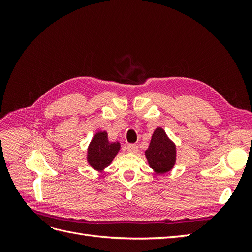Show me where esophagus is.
<instances>
[{"label":"esophagus","mask_w":252,"mask_h":252,"mask_svg":"<svg viewBox=\"0 0 252 252\" xmlns=\"http://www.w3.org/2000/svg\"><path fill=\"white\" fill-rule=\"evenodd\" d=\"M127 151L131 152V154H135L138 151V146L135 144H128L127 145Z\"/></svg>","instance_id":"34e87169"}]
</instances>
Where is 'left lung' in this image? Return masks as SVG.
<instances>
[{"instance_id": "8db88e82", "label": "left lung", "mask_w": 252, "mask_h": 252, "mask_svg": "<svg viewBox=\"0 0 252 252\" xmlns=\"http://www.w3.org/2000/svg\"><path fill=\"white\" fill-rule=\"evenodd\" d=\"M175 145L169 140L162 128H157L145 156L149 166L158 174H163L172 169L175 163Z\"/></svg>"}]
</instances>
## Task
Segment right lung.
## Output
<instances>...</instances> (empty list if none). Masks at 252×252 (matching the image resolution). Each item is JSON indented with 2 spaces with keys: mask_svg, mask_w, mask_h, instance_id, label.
<instances>
[{
  "mask_svg": "<svg viewBox=\"0 0 252 252\" xmlns=\"http://www.w3.org/2000/svg\"><path fill=\"white\" fill-rule=\"evenodd\" d=\"M121 145L119 142L110 143L106 131H98L91 140L88 152L87 161L94 169L101 171L109 166L114 157L120 150Z\"/></svg>",
  "mask_w": 252,
  "mask_h": 252,
  "instance_id": "1",
  "label": "right lung"
}]
</instances>
